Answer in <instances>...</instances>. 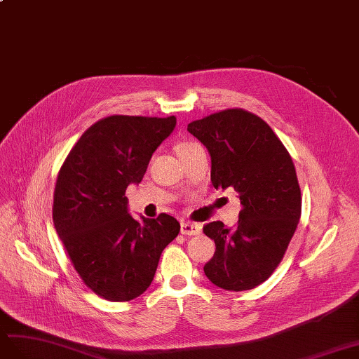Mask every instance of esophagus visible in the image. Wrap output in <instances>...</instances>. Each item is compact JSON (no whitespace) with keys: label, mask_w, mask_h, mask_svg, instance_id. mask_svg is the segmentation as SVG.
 Here are the masks:
<instances>
[{"label":"esophagus","mask_w":359,"mask_h":359,"mask_svg":"<svg viewBox=\"0 0 359 359\" xmlns=\"http://www.w3.org/2000/svg\"><path fill=\"white\" fill-rule=\"evenodd\" d=\"M181 233L186 236H196L201 233V225L195 222H181Z\"/></svg>","instance_id":"obj_1"}]
</instances>
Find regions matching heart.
I'll use <instances>...</instances> for the list:
<instances>
[{"instance_id": "b5f03b06", "label": "heart", "mask_w": 359, "mask_h": 359, "mask_svg": "<svg viewBox=\"0 0 359 359\" xmlns=\"http://www.w3.org/2000/svg\"><path fill=\"white\" fill-rule=\"evenodd\" d=\"M194 146H196V143H181V144H178L177 151H178V152L187 151V149H190V147H194Z\"/></svg>"}]
</instances>
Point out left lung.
<instances>
[{"label":"left lung","mask_w":359,"mask_h":359,"mask_svg":"<svg viewBox=\"0 0 359 359\" xmlns=\"http://www.w3.org/2000/svg\"><path fill=\"white\" fill-rule=\"evenodd\" d=\"M187 130L207 147L213 187H233L242 204L234 229L221 221L204 226L216 245L204 273L222 290H252L280 264L300 219L302 191L291 155L266 121L245 109L215 112Z\"/></svg>","instance_id":"obj_1"}]
</instances>
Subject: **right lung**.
<instances>
[{"mask_svg":"<svg viewBox=\"0 0 359 359\" xmlns=\"http://www.w3.org/2000/svg\"><path fill=\"white\" fill-rule=\"evenodd\" d=\"M177 125L175 116H111L85 130L59 170L55 229L83 283L109 302H129L151 286L163 250L180 222L128 212L125 191L138 184L152 154Z\"/></svg>","mask_w":359,"mask_h":359,"instance_id":"add662e5","label":"right lung"}]
</instances>
